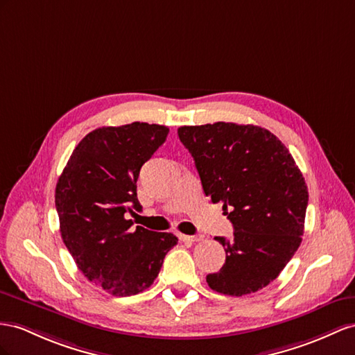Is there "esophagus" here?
I'll use <instances>...</instances> for the list:
<instances>
[{"label": "esophagus", "instance_id": "1", "mask_svg": "<svg viewBox=\"0 0 355 355\" xmlns=\"http://www.w3.org/2000/svg\"><path fill=\"white\" fill-rule=\"evenodd\" d=\"M178 239H180L181 241L193 243V241H201V240H202V235H183V234H180Z\"/></svg>", "mask_w": 355, "mask_h": 355}]
</instances>
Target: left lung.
Wrapping results in <instances>:
<instances>
[{
    "label": "left lung",
    "instance_id": "1",
    "mask_svg": "<svg viewBox=\"0 0 355 355\" xmlns=\"http://www.w3.org/2000/svg\"><path fill=\"white\" fill-rule=\"evenodd\" d=\"M205 196L222 202L234 240L216 237L223 267L207 276L216 293L241 297L267 286L294 257L304 231L307 186L288 148L259 125H183ZM230 211L228 212L227 210Z\"/></svg>",
    "mask_w": 355,
    "mask_h": 355
}]
</instances>
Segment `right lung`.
Returning <instances> with one entry per match:
<instances>
[{
    "instance_id": "right-lung-1",
    "label": "right lung",
    "mask_w": 355,
    "mask_h": 355,
    "mask_svg": "<svg viewBox=\"0 0 355 355\" xmlns=\"http://www.w3.org/2000/svg\"><path fill=\"white\" fill-rule=\"evenodd\" d=\"M166 125L135 121L89 132L58 178L55 207L62 241L79 271L115 297L150 288L178 239L136 226V181L142 165L166 141Z\"/></svg>"
}]
</instances>
